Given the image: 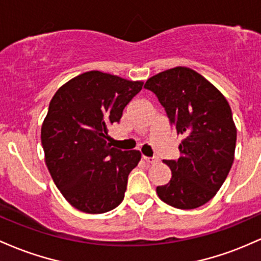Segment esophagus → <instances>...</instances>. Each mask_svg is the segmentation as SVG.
<instances>
[{
	"mask_svg": "<svg viewBox=\"0 0 261 261\" xmlns=\"http://www.w3.org/2000/svg\"><path fill=\"white\" fill-rule=\"evenodd\" d=\"M143 159L145 160L146 163H149V164H155V163H158V158H155V156H153V158H150V156H145V155H143Z\"/></svg>",
	"mask_w": 261,
	"mask_h": 261,
	"instance_id": "obj_1",
	"label": "esophagus"
}]
</instances>
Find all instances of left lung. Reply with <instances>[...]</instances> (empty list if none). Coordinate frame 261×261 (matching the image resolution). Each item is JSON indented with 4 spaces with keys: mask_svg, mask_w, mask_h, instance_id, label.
<instances>
[{
    "mask_svg": "<svg viewBox=\"0 0 261 261\" xmlns=\"http://www.w3.org/2000/svg\"><path fill=\"white\" fill-rule=\"evenodd\" d=\"M170 124L182 137L169 184L156 187L159 198L180 210H194L215 197L234 160L237 128L229 103L217 87L195 70L176 66L148 79Z\"/></svg>",
    "mask_w": 261,
    "mask_h": 261,
    "instance_id": "obj_1",
    "label": "left lung"
}]
</instances>
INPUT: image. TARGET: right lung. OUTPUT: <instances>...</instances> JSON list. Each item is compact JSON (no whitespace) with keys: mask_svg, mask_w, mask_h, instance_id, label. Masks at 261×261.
I'll return each mask as SVG.
<instances>
[{"mask_svg":"<svg viewBox=\"0 0 261 261\" xmlns=\"http://www.w3.org/2000/svg\"><path fill=\"white\" fill-rule=\"evenodd\" d=\"M143 87L106 72L87 71L53 96L42 124V145L53 181L65 200L85 213H105L124 198L139 150L112 148L108 127Z\"/></svg>","mask_w":261,"mask_h":261,"instance_id":"right-lung-1","label":"right lung"}]
</instances>
